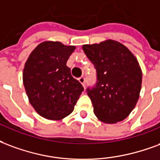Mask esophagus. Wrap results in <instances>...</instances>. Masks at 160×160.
<instances>
[{
    "instance_id": "1",
    "label": "esophagus",
    "mask_w": 160,
    "mask_h": 160,
    "mask_svg": "<svg viewBox=\"0 0 160 160\" xmlns=\"http://www.w3.org/2000/svg\"><path fill=\"white\" fill-rule=\"evenodd\" d=\"M79 81H80V83L82 84V86H83L84 87L86 86V78H85V77L84 76L80 77V78H79Z\"/></svg>"
}]
</instances>
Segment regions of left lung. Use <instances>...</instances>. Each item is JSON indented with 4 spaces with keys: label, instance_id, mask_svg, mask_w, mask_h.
<instances>
[{
    "label": "left lung",
    "instance_id": "1",
    "mask_svg": "<svg viewBox=\"0 0 160 160\" xmlns=\"http://www.w3.org/2000/svg\"><path fill=\"white\" fill-rule=\"evenodd\" d=\"M82 48L97 71V83L86 89L95 115L108 124L122 121L135 108L141 92L142 74L137 58L112 40Z\"/></svg>",
    "mask_w": 160,
    "mask_h": 160
}]
</instances>
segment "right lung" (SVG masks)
<instances>
[{"mask_svg":"<svg viewBox=\"0 0 160 160\" xmlns=\"http://www.w3.org/2000/svg\"><path fill=\"white\" fill-rule=\"evenodd\" d=\"M75 49L58 41L35 47L24 65L23 80L29 102L41 116L58 120L69 115L84 91L66 65Z\"/></svg>","mask_w":160,"mask_h":160,"instance_id":"obj_1","label":"right lung"}]
</instances>
